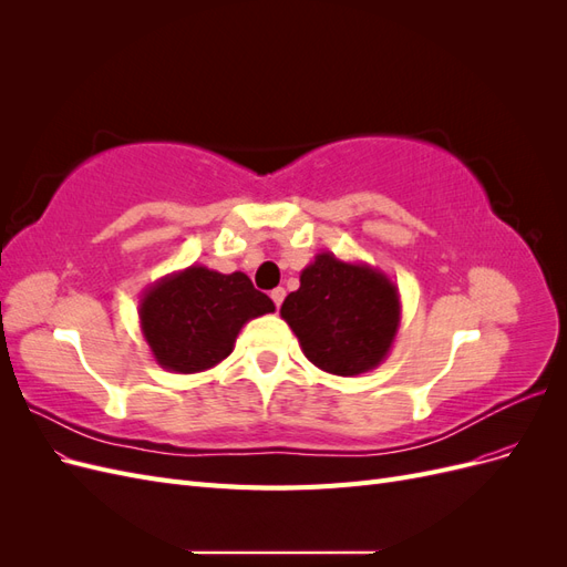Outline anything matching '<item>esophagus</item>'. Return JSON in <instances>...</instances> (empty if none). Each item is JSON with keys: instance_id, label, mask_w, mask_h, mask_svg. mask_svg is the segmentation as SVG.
<instances>
[{"instance_id": "obj_1", "label": "esophagus", "mask_w": 567, "mask_h": 567, "mask_svg": "<svg viewBox=\"0 0 567 567\" xmlns=\"http://www.w3.org/2000/svg\"><path fill=\"white\" fill-rule=\"evenodd\" d=\"M269 298L274 300V305H277V307H281V302H284V298H286V290L279 286V288H274L271 290V293H269Z\"/></svg>"}]
</instances>
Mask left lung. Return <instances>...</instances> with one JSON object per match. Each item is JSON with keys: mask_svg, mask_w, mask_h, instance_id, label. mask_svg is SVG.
Here are the masks:
<instances>
[{"mask_svg": "<svg viewBox=\"0 0 567 567\" xmlns=\"http://www.w3.org/2000/svg\"><path fill=\"white\" fill-rule=\"evenodd\" d=\"M281 319L315 367L359 375L390 354L402 321L400 290L381 269L319 252L284 300Z\"/></svg>", "mask_w": 567, "mask_h": 567, "instance_id": "left-lung-1", "label": "left lung"}]
</instances>
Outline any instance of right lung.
<instances>
[{
    "instance_id": "add662e5",
    "label": "right lung",
    "mask_w": 567,
    "mask_h": 567,
    "mask_svg": "<svg viewBox=\"0 0 567 567\" xmlns=\"http://www.w3.org/2000/svg\"><path fill=\"white\" fill-rule=\"evenodd\" d=\"M274 312L244 271L219 274L203 265L167 274L140 300V326L156 362L173 373L217 367L250 319Z\"/></svg>"
}]
</instances>
